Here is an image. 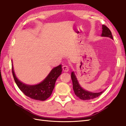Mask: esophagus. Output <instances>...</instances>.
<instances>
[{"label":"esophagus","mask_w":126,"mask_h":126,"mask_svg":"<svg viewBox=\"0 0 126 126\" xmlns=\"http://www.w3.org/2000/svg\"><path fill=\"white\" fill-rule=\"evenodd\" d=\"M63 70L64 72H68L69 71V66L67 65H63Z\"/></svg>","instance_id":"obj_1"}]
</instances>
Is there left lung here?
Segmentation results:
<instances>
[{
    "instance_id": "left-lung-1",
    "label": "left lung",
    "mask_w": 126,
    "mask_h": 126,
    "mask_svg": "<svg viewBox=\"0 0 126 126\" xmlns=\"http://www.w3.org/2000/svg\"><path fill=\"white\" fill-rule=\"evenodd\" d=\"M102 29H103V31H102V34L101 35V36L110 37L112 40L113 39L112 33H111V32L109 28L107 27L105 25H103V26H102ZM71 76L72 81L73 89H74L75 94L78 98L81 99V100H87L95 98L99 95H100L104 92V91H103L100 92L94 93L87 91L83 89L80 85V84H79L78 81L74 71L71 72Z\"/></svg>"
}]
</instances>
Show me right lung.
Returning a JSON list of instances; mask_svg holds the SVG:
<instances>
[{
  "instance_id": "add662e5",
  "label": "right lung",
  "mask_w": 126,
  "mask_h": 126,
  "mask_svg": "<svg viewBox=\"0 0 126 126\" xmlns=\"http://www.w3.org/2000/svg\"><path fill=\"white\" fill-rule=\"evenodd\" d=\"M12 66L14 79L19 89L26 96L34 100L40 101L46 100L51 95L54 89L55 82L62 71V65L61 64L52 69L47 76L41 82L31 85L24 84L19 80L14 73L13 63L12 64Z\"/></svg>"
}]
</instances>
